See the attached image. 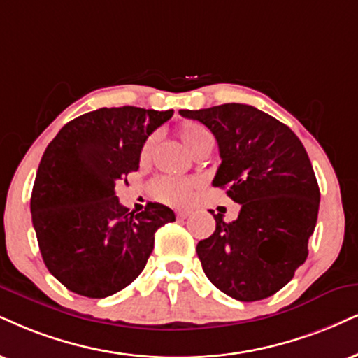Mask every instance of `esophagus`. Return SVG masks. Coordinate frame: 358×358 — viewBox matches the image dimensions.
Listing matches in <instances>:
<instances>
[{"mask_svg":"<svg viewBox=\"0 0 358 358\" xmlns=\"http://www.w3.org/2000/svg\"><path fill=\"white\" fill-rule=\"evenodd\" d=\"M191 214H192L191 209H180V210H178V213H176L178 219H187Z\"/></svg>","mask_w":358,"mask_h":358,"instance_id":"obj_1","label":"esophagus"}]
</instances>
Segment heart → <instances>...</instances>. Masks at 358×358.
Returning <instances> with one entry per match:
<instances>
[{"label":"heart","instance_id":"obj_1","mask_svg":"<svg viewBox=\"0 0 358 358\" xmlns=\"http://www.w3.org/2000/svg\"><path fill=\"white\" fill-rule=\"evenodd\" d=\"M180 143L184 144V148L187 151H194V149L199 145L206 138H210V132L206 129L204 126L199 122H182L178 129ZM152 143L154 138H148V141L143 144L139 152V161L148 162L149 156L152 151ZM196 180L187 179V178H174V176H164V178H159L152 182V196L157 201L164 202L169 206H184L191 201L192 191L196 187Z\"/></svg>","mask_w":358,"mask_h":358}]
</instances>
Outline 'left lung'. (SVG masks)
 Listing matches in <instances>:
<instances>
[{"label": "left lung", "mask_w": 358, "mask_h": 358, "mask_svg": "<svg viewBox=\"0 0 358 358\" xmlns=\"http://www.w3.org/2000/svg\"><path fill=\"white\" fill-rule=\"evenodd\" d=\"M180 116L207 126L219 144L214 187L241 204L197 244L207 279L241 302L279 292L306 262L319 214L320 191L301 139L275 117L247 104H222Z\"/></svg>", "instance_id": "8db88e82"}]
</instances>
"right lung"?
<instances>
[{"instance_id":"obj_1","label":"right lung","mask_w":358,"mask_h":358,"mask_svg":"<svg viewBox=\"0 0 358 358\" xmlns=\"http://www.w3.org/2000/svg\"><path fill=\"white\" fill-rule=\"evenodd\" d=\"M171 111L122 106L86 113L48 144L39 162L31 215L48 271L74 294L104 299L143 272L154 234L176 220L149 202L143 213L119 204L116 184L139 169V152Z\"/></svg>"}]
</instances>
